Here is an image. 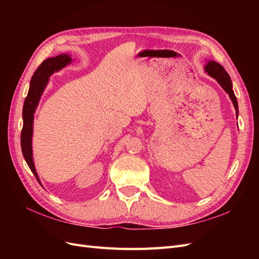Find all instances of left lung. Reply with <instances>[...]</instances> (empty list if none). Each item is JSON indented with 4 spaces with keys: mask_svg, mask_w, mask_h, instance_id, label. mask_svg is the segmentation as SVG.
Returning <instances> with one entry per match:
<instances>
[{
    "mask_svg": "<svg viewBox=\"0 0 259 259\" xmlns=\"http://www.w3.org/2000/svg\"><path fill=\"white\" fill-rule=\"evenodd\" d=\"M204 71L209 76L214 77V79L218 82V84L224 89V91L228 94L231 101H232V104L234 106V109H236V116L238 119V115H239L238 100H237L236 95H234V92L232 90V82H231L229 74L227 73V71L221 64H218V62H216L214 60L207 61V64L204 67Z\"/></svg>",
    "mask_w": 259,
    "mask_h": 259,
    "instance_id": "obj_1",
    "label": "left lung"
}]
</instances>
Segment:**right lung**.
Segmentation results:
<instances>
[{"label": "right lung", "instance_id": "obj_1", "mask_svg": "<svg viewBox=\"0 0 259 259\" xmlns=\"http://www.w3.org/2000/svg\"><path fill=\"white\" fill-rule=\"evenodd\" d=\"M72 62V58L69 54H60L56 57H51L45 59L40 65L34 74L31 77L30 88L28 95L25 99V104L22 108V131L20 136L21 142V151L23 154L28 166L30 167L38 184H41V180L38 178L36 173L35 165L33 162V152H32V135H33V119L36 107L40 103L42 94L50 81V76L57 72L62 68L70 65ZM42 186V184H41Z\"/></svg>", "mask_w": 259, "mask_h": 259}]
</instances>
